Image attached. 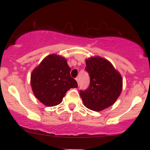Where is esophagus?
<instances>
[{"label":"esophagus","instance_id":"34e87169","mask_svg":"<svg viewBox=\"0 0 150 150\" xmlns=\"http://www.w3.org/2000/svg\"><path fill=\"white\" fill-rule=\"evenodd\" d=\"M75 80H76L77 84H78V85H79V84H80V80H79L78 77H76V78H75Z\"/></svg>","mask_w":150,"mask_h":150}]
</instances>
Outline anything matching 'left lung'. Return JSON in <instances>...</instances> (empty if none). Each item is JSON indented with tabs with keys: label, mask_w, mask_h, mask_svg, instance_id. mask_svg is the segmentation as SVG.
<instances>
[{
	"label": "left lung",
	"mask_w": 150,
	"mask_h": 150,
	"mask_svg": "<svg viewBox=\"0 0 150 150\" xmlns=\"http://www.w3.org/2000/svg\"><path fill=\"white\" fill-rule=\"evenodd\" d=\"M85 70L90 77V84L80 90L84 105L89 109L100 111L116 102L123 87L120 74L106 59L95 56L86 60Z\"/></svg>",
	"instance_id": "left-lung-1"
}]
</instances>
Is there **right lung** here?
<instances>
[{"label":"right lung","instance_id":"obj_1","mask_svg":"<svg viewBox=\"0 0 150 150\" xmlns=\"http://www.w3.org/2000/svg\"><path fill=\"white\" fill-rule=\"evenodd\" d=\"M70 68L64 57L49 55L31 75V86L36 97L47 106L61 103L67 91L77 87L76 80L70 76Z\"/></svg>","mask_w":150,"mask_h":150}]
</instances>
